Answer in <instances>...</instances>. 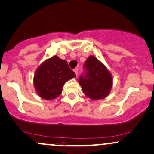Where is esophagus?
<instances>
[{"mask_svg":"<svg viewBox=\"0 0 154 154\" xmlns=\"http://www.w3.org/2000/svg\"><path fill=\"white\" fill-rule=\"evenodd\" d=\"M74 73H75L76 75H77V74H78V69H74Z\"/></svg>","mask_w":154,"mask_h":154,"instance_id":"1","label":"esophagus"}]
</instances>
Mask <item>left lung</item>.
I'll return each mask as SVG.
<instances>
[{
	"instance_id": "1",
	"label": "left lung",
	"mask_w": 154,
	"mask_h": 154,
	"mask_svg": "<svg viewBox=\"0 0 154 154\" xmlns=\"http://www.w3.org/2000/svg\"><path fill=\"white\" fill-rule=\"evenodd\" d=\"M86 74L79 78L82 91L89 99L99 100L109 95L112 87V77L107 67L91 55L85 63Z\"/></svg>"
}]
</instances>
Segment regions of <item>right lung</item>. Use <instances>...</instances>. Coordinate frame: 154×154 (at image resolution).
Returning <instances> with one entry per match:
<instances>
[{
    "label": "right lung",
    "mask_w": 154,
    "mask_h": 154,
    "mask_svg": "<svg viewBox=\"0 0 154 154\" xmlns=\"http://www.w3.org/2000/svg\"><path fill=\"white\" fill-rule=\"evenodd\" d=\"M76 77L65 60L57 55L47 59L35 72L33 85L40 97L52 100L61 94L66 82Z\"/></svg>",
    "instance_id": "obj_1"
}]
</instances>
